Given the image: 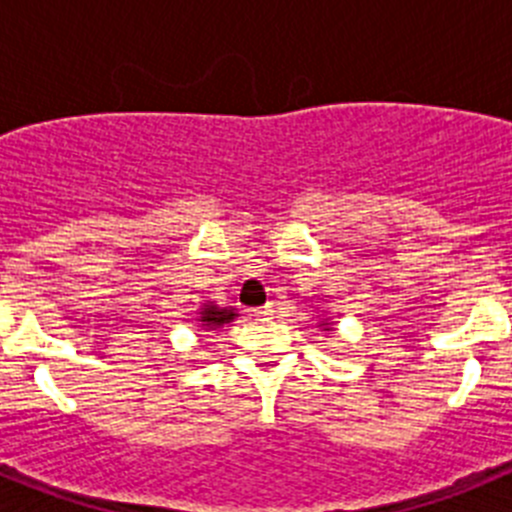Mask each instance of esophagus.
Here are the masks:
<instances>
[{
	"label": "esophagus",
	"instance_id": "esophagus-1",
	"mask_svg": "<svg viewBox=\"0 0 512 512\" xmlns=\"http://www.w3.org/2000/svg\"><path fill=\"white\" fill-rule=\"evenodd\" d=\"M274 302H266L264 307H261V310H256V315H261V318H269V315H274Z\"/></svg>",
	"mask_w": 512,
	"mask_h": 512
}]
</instances>
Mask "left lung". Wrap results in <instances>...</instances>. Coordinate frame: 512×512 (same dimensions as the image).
I'll return each mask as SVG.
<instances>
[{
  "mask_svg": "<svg viewBox=\"0 0 512 512\" xmlns=\"http://www.w3.org/2000/svg\"><path fill=\"white\" fill-rule=\"evenodd\" d=\"M323 328H325V330H328V328H330V325H328V323H323Z\"/></svg>",
  "mask_w": 512,
  "mask_h": 512,
  "instance_id": "8db88e82",
  "label": "left lung"
}]
</instances>
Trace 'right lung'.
<instances>
[{
	"mask_svg": "<svg viewBox=\"0 0 512 512\" xmlns=\"http://www.w3.org/2000/svg\"><path fill=\"white\" fill-rule=\"evenodd\" d=\"M235 315H238V312L235 310H228V307H223V310H220V307H215V305H205L200 310V323H202V328H220V325H225V323H230V320L235 318Z\"/></svg>",
	"mask_w": 512,
	"mask_h": 512,
	"instance_id": "add662e5",
	"label": "right lung"
}]
</instances>
